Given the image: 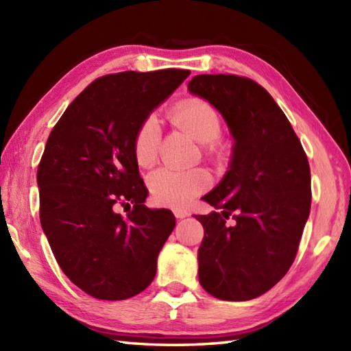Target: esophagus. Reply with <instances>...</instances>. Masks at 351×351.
<instances>
[{"instance_id":"esophagus-1","label":"esophagus","mask_w":351,"mask_h":351,"mask_svg":"<svg viewBox=\"0 0 351 351\" xmlns=\"http://www.w3.org/2000/svg\"><path fill=\"white\" fill-rule=\"evenodd\" d=\"M173 214H175V217L178 219V220H181V219H185V217H189V211H185V210H181V208H176V210H173Z\"/></svg>"}]
</instances>
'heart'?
I'll list each match as a JSON object with an SVG mask.
<instances>
[{"mask_svg":"<svg viewBox=\"0 0 351 351\" xmlns=\"http://www.w3.org/2000/svg\"><path fill=\"white\" fill-rule=\"evenodd\" d=\"M170 119L176 126L208 149L213 140L220 136L221 121L215 108L204 99L190 98L181 101L171 110ZM160 128L154 116L140 125L132 140V152L140 167H151L158 158ZM211 176L204 169L171 170L160 169L147 178L151 196L161 206L182 208L189 205L200 193L210 189Z\"/></svg>","mask_w":351,"mask_h":351,"instance_id":"b5f03b06","label":"heart"}]
</instances>
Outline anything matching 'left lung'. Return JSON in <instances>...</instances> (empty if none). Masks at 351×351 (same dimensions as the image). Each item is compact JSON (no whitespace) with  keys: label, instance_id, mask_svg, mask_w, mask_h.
<instances>
[{"label":"left lung","instance_id":"1","mask_svg":"<svg viewBox=\"0 0 351 351\" xmlns=\"http://www.w3.org/2000/svg\"><path fill=\"white\" fill-rule=\"evenodd\" d=\"M189 92L219 111L234 138L229 167L202 199L221 213L204 226L199 282L228 302L256 299L294 263L311 211V169L300 140L265 88L237 75H196ZM232 212L236 225L228 227Z\"/></svg>","mask_w":351,"mask_h":351}]
</instances>
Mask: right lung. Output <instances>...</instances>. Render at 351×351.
<instances>
[{
  "label": "right lung",
  "instance_id": "right-lung-1",
  "mask_svg": "<svg viewBox=\"0 0 351 351\" xmlns=\"http://www.w3.org/2000/svg\"><path fill=\"white\" fill-rule=\"evenodd\" d=\"M189 75L164 69L102 77L49 134L37 169L40 225L63 273L95 299H130L155 278L175 215L145 205L132 140ZM117 202L133 204L126 218L114 211Z\"/></svg>",
  "mask_w": 351,
  "mask_h": 351
}]
</instances>
